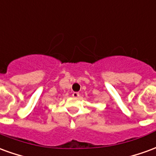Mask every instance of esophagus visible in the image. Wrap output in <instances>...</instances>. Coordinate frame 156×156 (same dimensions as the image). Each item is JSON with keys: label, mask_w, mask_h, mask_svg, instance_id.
I'll return each instance as SVG.
<instances>
[{"label": "esophagus", "mask_w": 156, "mask_h": 156, "mask_svg": "<svg viewBox=\"0 0 156 156\" xmlns=\"http://www.w3.org/2000/svg\"><path fill=\"white\" fill-rule=\"evenodd\" d=\"M78 96H79V94L77 93V92H73V98H78Z\"/></svg>", "instance_id": "esophagus-1"}]
</instances>
